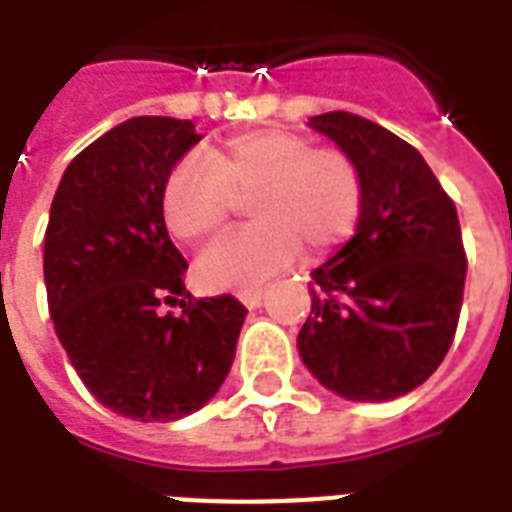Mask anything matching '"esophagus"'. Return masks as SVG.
I'll list each match as a JSON object with an SVG mask.
<instances>
[{"mask_svg": "<svg viewBox=\"0 0 512 512\" xmlns=\"http://www.w3.org/2000/svg\"><path fill=\"white\" fill-rule=\"evenodd\" d=\"M263 292L265 289L263 287H252V289H244V292H239V300L244 305H247V308H257V305H260V300H263Z\"/></svg>", "mask_w": 512, "mask_h": 512, "instance_id": "34e87169", "label": "esophagus"}]
</instances>
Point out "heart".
<instances>
[{
	"label": "heart",
	"instance_id": "b5f03b06",
	"mask_svg": "<svg viewBox=\"0 0 512 512\" xmlns=\"http://www.w3.org/2000/svg\"><path fill=\"white\" fill-rule=\"evenodd\" d=\"M249 199L255 228L201 252V287L252 289L295 263L303 247L319 257L345 244L364 212V177L348 154L297 132H241L212 148L209 164H177L164 188V223L177 241L196 244L223 231L236 201Z\"/></svg>",
	"mask_w": 512,
	"mask_h": 512
}]
</instances>
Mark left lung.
Wrapping results in <instances>:
<instances>
[{
    "label": "left lung",
    "mask_w": 512,
    "mask_h": 512,
    "mask_svg": "<svg viewBox=\"0 0 512 512\" xmlns=\"http://www.w3.org/2000/svg\"><path fill=\"white\" fill-rule=\"evenodd\" d=\"M364 177L353 239L311 273L297 350L348 401H393L436 372L460 321L468 257L457 207L417 148L348 111L308 119Z\"/></svg>",
    "instance_id": "left-lung-1"
}]
</instances>
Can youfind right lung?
<instances>
[{
  "label": "right lung",
  "instance_id": "1",
  "mask_svg": "<svg viewBox=\"0 0 512 512\" xmlns=\"http://www.w3.org/2000/svg\"><path fill=\"white\" fill-rule=\"evenodd\" d=\"M199 140L170 116L108 130L66 167L44 233L55 335L92 396L138 422L199 412L231 372L247 316L231 295L191 303L188 263L164 225L172 167ZM175 302L180 317L161 311Z\"/></svg>",
  "mask_w": 512,
  "mask_h": 512
}]
</instances>
